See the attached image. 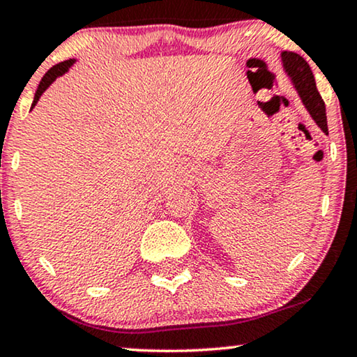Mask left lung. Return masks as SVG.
Listing matches in <instances>:
<instances>
[{"label": "left lung", "mask_w": 357, "mask_h": 357, "mask_svg": "<svg viewBox=\"0 0 357 357\" xmlns=\"http://www.w3.org/2000/svg\"><path fill=\"white\" fill-rule=\"evenodd\" d=\"M281 66L288 79L293 84L296 93L299 95L301 102H303L304 108L307 109L310 118L314 119L315 124L328 134L327 126V113H325V103L322 97H320L317 85H315L314 74L310 71L309 64L305 59L298 53L293 52H281Z\"/></svg>", "instance_id": "left-lung-1"}]
</instances>
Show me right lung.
<instances>
[{"label": "right lung", "instance_id": "add662e5", "mask_svg": "<svg viewBox=\"0 0 357 357\" xmlns=\"http://www.w3.org/2000/svg\"><path fill=\"white\" fill-rule=\"evenodd\" d=\"M76 61H77V58H71V59H68V61H63V63L56 64V66H53L47 74H45L43 79L40 80L37 92H35V97H33L32 107H30V112H32V109L35 108V105L38 103L40 97H42V95H43L45 92H47L50 85H52L58 77H61V76H64V74H66V73H69V69H71V68L74 66V64H76Z\"/></svg>", "mask_w": 357, "mask_h": 357}]
</instances>
